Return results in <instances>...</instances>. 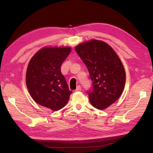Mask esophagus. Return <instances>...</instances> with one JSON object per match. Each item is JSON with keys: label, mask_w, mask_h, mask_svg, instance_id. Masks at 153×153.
<instances>
[{"label": "esophagus", "mask_w": 153, "mask_h": 153, "mask_svg": "<svg viewBox=\"0 0 153 153\" xmlns=\"http://www.w3.org/2000/svg\"><path fill=\"white\" fill-rule=\"evenodd\" d=\"M81 87L80 86V85H78L77 87H76V90H75V91L76 92H78V91H81Z\"/></svg>", "instance_id": "1"}]
</instances>
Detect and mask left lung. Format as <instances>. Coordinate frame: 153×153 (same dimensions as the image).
<instances>
[{"mask_svg":"<svg viewBox=\"0 0 153 153\" xmlns=\"http://www.w3.org/2000/svg\"><path fill=\"white\" fill-rule=\"evenodd\" d=\"M75 50L84 62L92 81L87 91L91 105L104 110L121 96L126 82L123 64L113 48L104 41L92 39L77 45Z\"/></svg>","mask_w":153,"mask_h":153,"instance_id":"8db88e82","label":"left lung"}]
</instances>
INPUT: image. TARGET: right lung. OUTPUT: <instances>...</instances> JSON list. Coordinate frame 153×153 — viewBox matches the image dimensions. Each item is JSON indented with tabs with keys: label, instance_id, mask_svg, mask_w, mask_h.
<instances>
[{
	"label": "right lung",
	"instance_id": "obj_1",
	"mask_svg": "<svg viewBox=\"0 0 153 153\" xmlns=\"http://www.w3.org/2000/svg\"><path fill=\"white\" fill-rule=\"evenodd\" d=\"M70 47H45L32 57L27 67L26 84L36 102L53 111L62 108L72 93L61 66L70 53Z\"/></svg>",
	"mask_w": 153,
	"mask_h": 153
}]
</instances>
